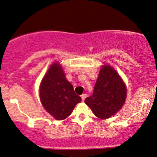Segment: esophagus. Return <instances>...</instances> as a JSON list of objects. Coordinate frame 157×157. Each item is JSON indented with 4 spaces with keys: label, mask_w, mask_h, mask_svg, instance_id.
I'll return each instance as SVG.
<instances>
[{
    "label": "esophagus",
    "mask_w": 157,
    "mask_h": 157,
    "mask_svg": "<svg viewBox=\"0 0 157 157\" xmlns=\"http://www.w3.org/2000/svg\"><path fill=\"white\" fill-rule=\"evenodd\" d=\"M82 97V101H84V100H85V99L86 97H87V95H86V94H82V97Z\"/></svg>",
    "instance_id": "obj_1"
}]
</instances>
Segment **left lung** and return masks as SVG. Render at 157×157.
I'll list each match as a JSON object with an SVG mask.
<instances>
[{
  "label": "left lung",
  "mask_w": 157,
  "mask_h": 157,
  "mask_svg": "<svg viewBox=\"0 0 157 157\" xmlns=\"http://www.w3.org/2000/svg\"><path fill=\"white\" fill-rule=\"evenodd\" d=\"M126 87L117 71L109 65H103L94 86V93L85 99L96 117L109 118L122 108L126 98Z\"/></svg>",
  "instance_id": "1"
}]
</instances>
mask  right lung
<instances>
[{"instance_id":"add662e5","label":"right lung","mask_w":157,"mask_h":157,"mask_svg":"<svg viewBox=\"0 0 157 157\" xmlns=\"http://www.w3.org/2000/svg\"><path fill=\"white\" fill-rule=\"evenodd\" d=\"M40 98L46 112L58 121L69 117L76 104L82 101L58 62L51 65L43 77L40 87Z\"/></svg>"}]
</instances>
